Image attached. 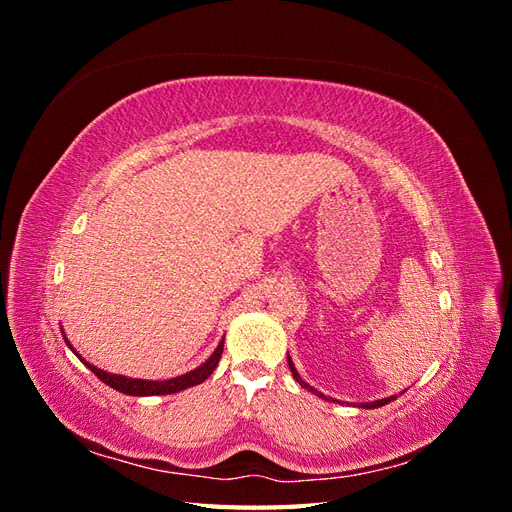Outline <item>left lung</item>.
Segmentation results:
<instances>
[{"label": "left lung", "instance_id": "8db88e82", "mask_svg": "<svg viewBox=\"0 0 512 512\" xmlns=\"http://www.w3.org/2000/svg\"><path fill=\"white\" fill-rule=\"evenodd\" d=\"M288 367H290V371H292V376H294V380H297L301 386H303V389L305 391H312L314 395H318V397H322V399H329V397H324L320 391H316L314 389V386H309L305 380H301V376H299V371L297 369H294V363H292V359H290V356H288ZM393 399H397V395L395 397H386V399H376V401H369V404H361L359 408H380V406H384V404H391V401ZM335 401V399H333ZM337 404H339V401H337Z\"/></svg>", "mask_w": 512, "mask_h": 512}]
</instances>
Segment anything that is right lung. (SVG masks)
I'll use <instances>...</instances> for the list:
<instances>
[{
  "label": "right lung",
  "mask_w": 512,
  "mask_h": 512,
  "mask_svg": "<svg viewBox=\"0 0 512 512\" xmlns=\"http://www.w3.org/2000/svg\"><path fill=\"white\" fill-rule=\"evenodd\" d=\"M64 339H66V335H64ZM66 344L70 346L68 339H66ZM70 348H72V346H70ZM222 350H224V342L218 344V348H215V352L209 356V359H207L203 365L192 369V371H188V374H183V376L170 378V380H138V378H126V376H119V374H108V371L98 369L96 365H91V363H87L85 359H81L79 352H76V350L72 348V352H74L76 356H79V359H81L91 371H94V374H96L104 384H108V386H111V389H115V391H119V393L134 395V397H145V395H170V393H179V391H183V389H190V386H196V384H200V382H205V380L213 374L215 367H218V363H220V359H222Z\"/></svg>",
  "instance_id": "add662e5"
}]
</instances>
